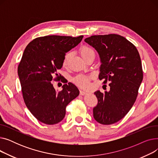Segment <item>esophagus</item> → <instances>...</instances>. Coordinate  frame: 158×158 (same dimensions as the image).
Segmentation results:
<instances>
[{"mask_svg":"<svg viewBox=\"0 0 158 158\" xmlns=\"http://www.w3.org/2000/svg\"><path fill=\"white\" fill-rule=\"evenodd\" d=\"M87 93L86 92H85V91L83 90H80V95H86Z\"/></svg>","mask_w":158,"mask_h":158,"instance_id":"esophagus-1","label":"esophagus"}]
</instances>
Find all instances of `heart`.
<instances>
[{"instance_id":"b5f03b06","label":"heart","mask_w":158,"mask_h":158,"mask_svg":"<svg viewBox=\"0 0 158 158\" xmlns=\"http://www.w3.org/2000/svg\"><path fill=\"white\" fill-rule=\"evenodd\" d=\"M79 53L81 56V57L83 58V60L85 58L87 57L88 56L92 55V54H95L93 50L89 48L88 46L84 45L80 48L79 49ZM70 57V53H67L66 54V55L64 57V60L63 62V65L64 66L67 64V62L69 60V58ZM91 76H88V75H85V74H79L77 76H76L73 79V81L75 84H76L77 86L81 87V88H88L89 85V80H90Z\"/></svg>"}]
</instances>
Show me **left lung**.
Listing matches in <instances>:
<instances>
[{
  "mask_svg": "<svg viewBox=\"0 0 158 158\" xmlns=\"http://www.w3.org/2000/svg\"><path fill=\"white\" fill-rule=\"evenodd\" d=\"M97 51L101 64L98 78L110 82L109 92L94 94L95 120L104 125L117 122L127 114L136 101L143 80L140 56L136 47L126 38L111 34L94 35L85 40Z\"/></svg>",
  "mask_w": 158,
  "mask_h": 158,
  "instance_id": "left-lung-1",
  "label": "left lung"
}]
</instances>
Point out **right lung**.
<instances>
[{"mask_svg":"<svg viewBox=\"0 0 158 158\" xmlns=\"http://www.w3.org/2000/svg\"><path fill=\"white\" fill-rule=\"evenodd\" d=\"M83 38L45 36L36 38L27 45L19 63L18 74L25 104L40 122L53 125L61 122L66 107L79 94L72 82L57 92L52 83L55 80L64 82L58 71L63 66L65 54L77 46Z\"/></svg>","mask_w":158,"mask_h":158,"instance_id":"right-lung-1","label":"right lung"}]
</instances>
